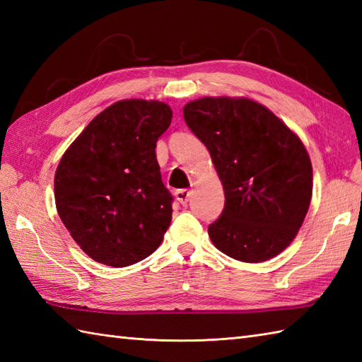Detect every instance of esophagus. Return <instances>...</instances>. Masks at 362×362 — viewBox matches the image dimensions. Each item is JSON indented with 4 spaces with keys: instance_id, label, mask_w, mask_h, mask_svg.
<instances>
[{
    "instance_id": "obj_1",
    "label": "esophagus",
    "mask_w": 362,
    "mask_h": 362,
    "mask_svg": "<svg viewBox=\"0 0 362 362\" xmlns=\"http://www.w3.org/2000/svg\"><path fill=\"white\" fill-rule=\"evenodd\" d=\"M189 196H191V191L189 189H177L175 191V199L179 201L182 205H187L189 201Z\"/></svg>"
}]
</instances>
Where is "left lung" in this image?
<instances>
[{"label":"left lung","mask_w":362,"mask_h":362,"mask_svg":"<svg viewBox=\"0 0 362 362\" xmlns=\"http://www.w3.org/2000/svg\"><path fill=\"white\" fill-rule=\"evenodd\" d=\"M183 118L209 149L226 204L209 226L213 244L235 259L261 263L286 249L313 194L305 146L275 115L250 99L202 98Z\"/></svg>","instance_id":"8db88e82"}]
</instances>
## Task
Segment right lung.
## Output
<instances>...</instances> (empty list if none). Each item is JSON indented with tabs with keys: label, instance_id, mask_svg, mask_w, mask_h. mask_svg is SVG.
<instances>
[{
	"label": "right lung",
	"instance_id": "add662e5",
	"mask_svg": "<svg viewBox=\"0 0 362 362\" xmlns=\"http://www.w3.org/2000/svg\"><path fill=\"white\" fill-rule=\"evenodd\" d=\"M171 118L165 103H115L60 160L54 179L57 213L73 240L98 263L135 264L163 240L174 197L161 182L156 146Z\"/></svg>",
	"mask_w": 362,
	"mask_h": 362
}]
</instances>
